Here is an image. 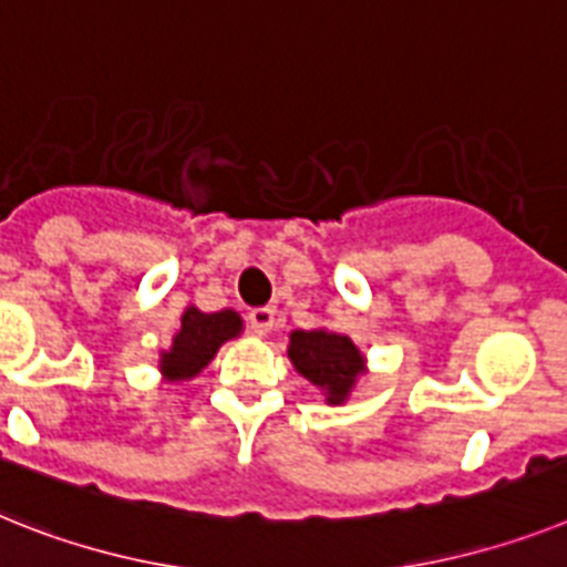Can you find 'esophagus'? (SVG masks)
Instances as JSON below:
<instances>
[{
	"mask_svg": "<svg viewBox=\"0 0 567 567\" xmlns=\"http://www.w3.org/2000/svg\"><path fill=\"white\" fill-rule=\"evenodd\" d=\"M247 326H250V331L259 337L270 334L276 326V311L274 308H254V311L247 313Z\"/></svg>",
	"mask_w": 567,
	"mask_h": 567,
	"instance_id": "34e87169",
	"label": "esophagus"
}]
</instances>
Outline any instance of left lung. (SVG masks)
I'll return each instance as SVG.
<instances>
[{"instance_id":"1","label":"left lung","mask_w":567,"mask_h":567,"mask_svg":"<svg viewBox=\"0 0 567 567\" xmlns=\"http://www.w3.org/2000/svg\"><path fill=\"white\" fill-rule=\"evenodd\" d=\"M293 369L313 386L326 392V403H342L354 389L357 378L365 372V357L351 337L334 334L326 328L293 331L288 346Z\"/></svg>"}]
</instances>
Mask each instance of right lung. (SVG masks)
<instances>
[{"mask_svg":"<svg viewBox=\"0 0 567 567\" xmlns=\"http://www.w3.org/2000/svg\"><path fill=\"white\" fill-rule=\"evenodd\" d=\"M241 334V317L230 308L216 313H204L189 306L181 317L178 334L173 337V349L161 351V374L166 380H189L210 363L221 342Z\"/></svg>","mask_w":567,"mask_h":567,"instance_id":"1","label":"right lung"}]
</instances>
